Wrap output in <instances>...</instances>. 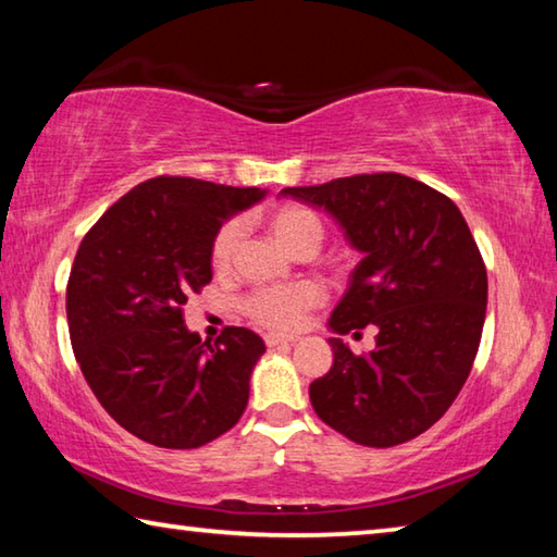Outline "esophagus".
I'll return each mask as SVG.
<instances>
[{"instance_id": "obj_1", "label": "esophagus", "mask_w": 557, "mask_h": 557, "mask_svg": "<svg viewBox=\"0 0 557 557\" xmlns=\"http://www.w3.org/2000/svg\"><path fill=\"white\" fill-rule=\"evenodd\" d=\"M297 336H285V334H268L265 344L268 346H280V344H295Z\"/></svg>"}]
</instances>
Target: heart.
Wrapping results in <instances>:
<instances>
[{
	"mask_svg": "<svg viewBox=\"0 0 557 557\" xmlns=\"http://www.w3.org/2000/svg\"><path fill=\"white\" fill-rule=\"evenodd\" d=\"M270 231L285 245L289 252H299L305 248H319L324 238V225L319 215L299 203H285L270 213ZM243 228L238 221H225L215 231L211 240V265L213 270H228L238 250ZM324 301V289L317 282H295V285H272L260 287L245 299V312L258 324L277 332L297 329L309 309L319 307Z\"/></svg>",
	"mask_w": 557,
	"mask_h": 557,
	"instance_id": "heart-1",
	"label": "heart"
}]
</instances>
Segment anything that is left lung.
<instances>
[{
    "mask_svg": "<svg viewBox=\"0 0 557 557\" xmlns=\"http://www.w3.org/2000/svg\"><path fill=\"white\" fill-rule=\"evenodd\" d=\"M282 194L332 213L363 252L329 326L379 329L361 356L329 338L332 369L309 385L314 412L363 447L422 435L455 403L482 342L486 268L465 215L445 194L395 172Z\"/></svg>",
    "mask_w": 557,
    "mask_h": 557,
    "instance_id": "left-lung-1",
    "label": "left lung"
}]
</instances>
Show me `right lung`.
I'll return each mask as SVG.
<instances>
[{
    "label": "right lung",
    "instance_id": "right-lung-1",
    "mask_svg": "<svg viewBox=\"0 0 557 557\" xmlns=\"http://www.w3.org/2000/svg\"><path fill=\"white\" fill-rule=\"evenodd\" d=\"M265 191L191 176L137 184L75 252L65 314L75 361L120 428L166 449H196L240 420L262 338L225 326L213 344L184 326L209 285L211 240Z\"/></svg>",
    "mask_w": 557,
    "mask_h": 557
}]
</instances>
